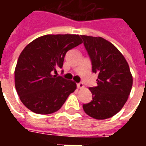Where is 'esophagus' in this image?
I'll list each match as a JSON object with an SVG mask.
<instances>
[{"instance_id":"1","label":"esophagus","mask_w":146,"mask_h":146,"mask_svg":"<svg viewBox=\"0 0 146 146\" xmlns=\"http://www.w3.org/2000/svg\"><path fill=\"white\" fill-rule=\"evenodd\" d=\"M76 87H77V88H84V84H83L82 82H80L78 84H76Z\"/></svg>"}]
</instances>
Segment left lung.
Returning <instances> with one entry per match:
<instances>
[{
    "instance_id": "8db88e82",
    "label": "left lung",
    "mask_w": 146,
    "mask_h": 146,
    "mask_svg": "<svg viewBox=\"0 0 146 146\" xmlns=\"http://www.w3.org/2000/svg\"><path fill=\"white\" fill-rule=\"evenodd\" d=\"M80 36L92 62V73H98L97 86L89 88L92 102L83 105V109L95 119H107L118 113L128 98L133 84L130 68L110 42L100 36Z\"/></svg>"
}]
</instances>
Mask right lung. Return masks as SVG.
Returning <instances> with one entry per match:
<instances>
[{"label":"right lung","mask_w":146,"mask_h":146,"mask_svg":"<svg viewBox=\"0 0 146 146\" xmlns=\"http://www.w3.org/2000/svg\"><path fill=\"white\" fill-rule=\"evenodd\" d=\"M83 41L79 35H45L21 52L15 70V88L21 102L32 112L50 114L59 110L76 86L56 73L68 51Z\"/></svg>","instance_id":"obj_1"}]
</instances>
